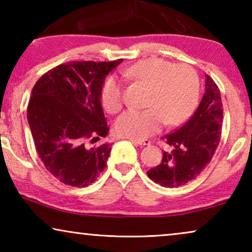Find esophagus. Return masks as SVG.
<instances>
[{"label": "esophagus", "instance_id": "34e87169", "mask_svg": "<svg viewBox=\"0 0 252 252\" xmlns=\"http://www.w3.org/2000/svg\"><path fill=\"white\" fill-rule=\"evenodd\" d=\"M130 142L134 144H137V146H149L150 141L149 140H137V139H129Z\"/></svg>", "mask_w": 252, "mask_h": 252}]
</instances>
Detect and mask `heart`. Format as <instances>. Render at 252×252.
Masks as SVG:
<instances>
[{
    "label": "heart",
    "mask_w": 252,
    "mask_h": 252,
    "mask_svg": "<svg viewBox=\"0 0 252 252\" xmlns=\"http://www.w3.org/2000/svg\"><path fill=\"white\" fill-rule=\"evenodd\" d=\"M127 78L149 85L147 105L129 109L117 120V132L130 139L142 140L158 132L164 125H178L187 119L198 99L197 72L188 64H172L160 58H148L124 72ZM101 101L109 112L123 108L124 93L120 81L109 77L103 84Z\"/></svg>",
    "instance_id": "heart-1"
}]
</instances>
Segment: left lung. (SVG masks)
Masks as SVG:
<instances>
[{"label": "left lung", "instance_id": "1", "mask_svg": "<svg viewBox=\"0 0 252 252\" xmlns=\"http://www.w3.org/2000/svg\"><path fill=\"white\" fill-rule=\"evenodd\" d=\"M222 103L218 86L205 74V94L191 118L161 137L172 151H164L160 164L147 172L163 187L174 188L197 178L212 159L221 137Z\"/></svg>", "mask_w": 252, "mask_h": 252}]
</instances>
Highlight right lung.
I'll list each match as a JSON object with an SVG mask.
<instances>
[{
	"mask_svg": "<svg viewBox=\"0 0 252 252\" xmlns=\"http://www.w3.org/2000/svg\"><path fill=\"white\" fill-rule=\"evenodd\" d=\"M70 62L44 73L32 89L27 119L39 157L57 180L87 187L106 166L111 146L102 143L109 127L101 105L106 75L122 63Z\"/></svg>",
	"mask_w": 252,
	"mask_h": 252,
	"instance_id": "right-lung-1",
	"label": "right lung"
}]
</instances>
